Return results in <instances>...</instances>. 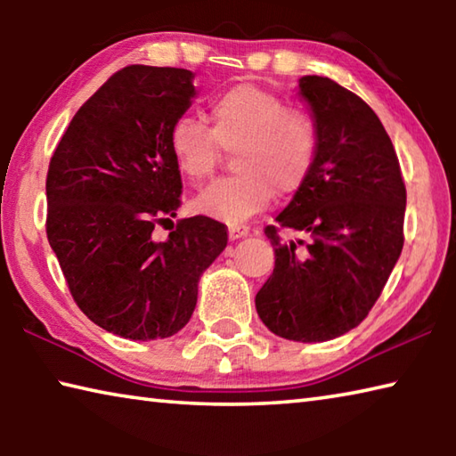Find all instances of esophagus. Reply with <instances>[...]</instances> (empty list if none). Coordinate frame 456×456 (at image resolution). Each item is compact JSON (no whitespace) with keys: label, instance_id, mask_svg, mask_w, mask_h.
<instances>
[{"label":"esophagus","instance_id":"1","mask_svg":"<svg viewBox=\"0 0 456 456\" xmlns=\"http://www.w3.org/2000/svg\"><path fill=\"white\" fill-rule=\"evenodd\" d=\"M247 233H249V227H245V225H229V239H231V241H237V239L245 237Z\"/></svg>","mask_w":456,"mask_h":456}]
</instances>
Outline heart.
Returning a JSON list of instances; mask_svg holds the SVG:
<instances>
[{
  "instance_id": "1",
  "label": "heart",
  "mask_w": 456,
  "mask_h": 456,
  "mask_svg": "<svg viewBox=\"0 0 456 456\" xmlns=\"http://www.w3.org/2000/svg\"><path fill=\"white\" fill-rule=\"evenodd\" d=\"M211 128L181 117L168 133V149L184 179H211L221 149L235 152L231 179L207 187L195 209L213 219L241 223L265 209L275 189L291 195L305 184L318 157V126L273 92L239 84L209 106Z\"/></svg>"
}]
</instances>
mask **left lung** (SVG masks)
<instances>
[{"label":"left lung","mask_w":456,"mask_h":456,"mask_svg":"<svg viewBox=\"0 0 456 456\" xmlns=\"http://www.w3.org/2000/svg\"><path fill=\"white\" fill-rule=\"evenodd\" d=\"M297 94L318 126V157L305 184L277 215L302 239L281 243L257 291L261 322L293 342H326L358 326L380 297L403 251L406 189L380 118L330 78L304 76Z\"/></svg>","instance_id":"obj_1"}]
</instances>
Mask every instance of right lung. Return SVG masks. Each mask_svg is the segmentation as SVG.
I'll use <instances>...</instances> for the list:
<instances>
[{
  "mask_svg": "<svg viewBox=\"0 0 456 456\" xmlns=\"http://www.w3.org/2000/svg\"><path fill=\"white\" fill-rule=\"evenodd\" d=\"M192 80L183 68H122L80 106L50 160V247L80 310L126 339L187 326L200 275L227 247L225 225L203 215L152 237L181 205L168 133L197 96Z\"/></svg>",
  "mask_w": 456,
  "mask_h": 456,
  "instance_id": "add662e5",
  "label": "right lung"
}]
</instances>
